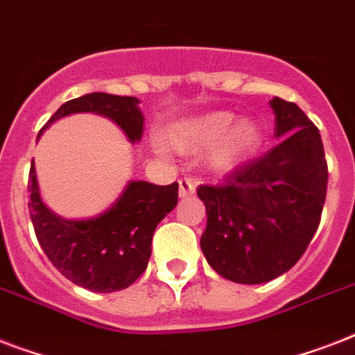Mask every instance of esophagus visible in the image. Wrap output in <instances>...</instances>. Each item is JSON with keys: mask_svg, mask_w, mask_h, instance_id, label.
<instances>
[{"mask_svg": "<svg viewBox=\"0 0 355 355\" xmlns=\"http://www.w3.org/2000/svg\"><path fill=\"white\" fill-rule=\"evenodd\" d=\"M195 193V184L189 180V178H182L180 182H178V197L180 199H188L191 195Z\"/></svg>", "mask_w": 355, "mask_h": 355, "instance_id": "esophagus-1", "label": "esophagus"}]
</instances>
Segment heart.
<instances>
[{"mask_svg":"<svg viewBox=\"0 0 355 355\" xmlns=\"http://www.w3.org/2000/svg\"><path fill=\"white\" fill-rule=\"evenodd\" d=\"M263 127L256 119H237L228 110H211L175 123L166 134L171 149L191 155L210 147L206 167L214 173L236 171L263 145Z\"/></svg>","mask_w":355,"mask_h":355,"instance_id":"heart-1","label":"heart"}]
</instances>
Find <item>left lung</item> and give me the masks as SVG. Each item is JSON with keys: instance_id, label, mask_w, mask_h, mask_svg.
<instances>
[{"instance_id": "1", "label": "left lung", "mask_w": 355, "mask_h": 355, "mask_svg": "<svg viewBox=\"0 0 355 355\" xmlns=\"http://www.w3.org/2000/svg\"><path fill=\"white\" fill-rule=\"evenodd\" d=\"M280 144L221 186H200L206 230L200 250L216 272L237 284H265L297 263L317 232L328 167L319 128L295 105L272 97Z\"/></svg>"}]
</instances>
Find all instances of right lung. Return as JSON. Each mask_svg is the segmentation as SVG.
<instances>
[{
    "instance_id": "obj_1",
    "label": "right lung",
    "mask_w": 355,
    "mask_h": 355,
    "mask_svg": "<svg viewBox=\"0 0 355 355\" xmlns=\"http://www.w3.org/2000/svg\"><path fill=\"white\" fill-rule=\"evenodd\" d=\"M71 114H97L119 127L130 144L144 136L139 99L94 92L64 103L40 134ZM31 221L42 250L68 280L96 293L121 291L147 269L150 241L158 223L177 206L178 184L156 186L128 180L110 208L88 219H66L46 205L36 177L29 171Z\"/></svg>"
}]
</instances>
